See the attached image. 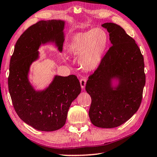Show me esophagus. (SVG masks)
<instances>
[{"mask_svg":"<svg viewBox=\"0 0 157 157\" xmlns=\"http://www.w3.org/2000/svg\"><path fill=\"white\" fill-rule=\"evenodd\" d=\"M86 82H87V80L85 78H81L80 80V84H81V87L82 89H84L85 87V85H86Z\"/></svg>","mask_w":157,"mask_h":157,"instance_id":"34e87169","label":"esophagus"}]
</instances>
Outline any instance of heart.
<instances>
[{"label": "heart", "mask_w": 157, "mask_h": 157, "mask_svg": "<svg viewBox=\"0 0 157 157\" xmlns=\"http://www.w3.org/2000/svg\"><path fill=\"white\" fill-rule=\"evenodd\" d=\"M108 44V36L101 28L75 34L68 51L73 56L79 57L80 68L85 71L97 68L101 62Z\"/></svg>", "instance_id": "b5f03b06"}]
</instances>
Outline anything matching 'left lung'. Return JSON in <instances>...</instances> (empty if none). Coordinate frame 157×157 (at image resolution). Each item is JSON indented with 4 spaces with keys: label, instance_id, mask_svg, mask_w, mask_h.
Listing matches in <instances>:
<instances>
[{
    "label": "left lung",
    "instance_id": "obj_1",
    "mask_svg": "<svg viewBox=\"0 0 157 157\" xmlns=\"http://www.w3.org/2000/svg\"><path fill=\"white\" fill-rule=\"evenodd\" d=\"M101 26L109 33L111 47L89 77L85 89L91 98L89 116L94 125L119 127L139 109L146 82L144 57L135 40L114 23Z\"/></svg>",
    "mask_w": 157,
    "mask_h": 157
}]
</instances>
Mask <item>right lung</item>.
Masks as SVG:
<instances>
[{
  "instance_id": "right-lung-1",
  "label": "right lung",
  "mask_w": 157,
  "mask_h": 157,
  "mask_svg": "<svg viewBox=\"0 0 157 157\" xmlns=\"http://www.w3.org/2000/svg\"><path fill=\"white\" fill-rule=\"evenodd\" d=\"M65 21H39L19 38L11 57L8 78L9 91L19 117L34 129L53 132L66 123L72 102L81 94L75 75H55L42 90H36L29 80L30 66L39 58L41 45L53 43L62 52L65 40Z\"/></svg>"
}]
</instances>
